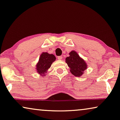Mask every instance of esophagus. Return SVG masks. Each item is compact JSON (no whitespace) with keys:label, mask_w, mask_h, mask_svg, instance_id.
<instances>
[{"label":"esophagus","mask_w":120,"mask_h":120,"mask_svg":"<svg viewBox=\"0 0 120 120\" xmlns=\"http://www.w3.org/2000/svg\"><path fill=\"white\" fill-rule=\"evenodd\" d=\"M58 60H61L62 59V56H58Z\"/></svg>","instance_id":"esophagus-1"}]
</instances>
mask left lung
I'll return each instance as SVG.
<instances>
[{
    "mask_svg": "<svg viewBox=\"0 0 120 120\" xmlns=\"http://www.w3.org/2000/svg\"><path fill=\"white\" fill-rule=\"evenodd\" d=\"M69 56L66 58V62L69 67L70 72L76 77H80L84 74L88 65L85 60L74 51L69 53Z\"/></svg>",
    "mask_w": 120,
    "mask_h": 120,
    "instance_id": "1",
    "label": "left lung"
}]
</instances>
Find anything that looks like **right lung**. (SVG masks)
Returning <instances> with one entry per match:
<instances>
[{
  "label": "right lung",
  "mask_w": 120,
  "mask_h": 120,
  "mask_svg": "<svg viewBox=\"0 0 120 120\" xmlns=\"http://www.w3.org/2000/svg\"><path fill=\"white\" fill-rule=\"evenodd\" d=\"M56 60L55 55L47 52H42L40 55L39 61L35 66L38 74L41 76H45V74L51 67L52 64Z\"/></svg>",
  "instance_id": "obj_1"
}]
</instances>
